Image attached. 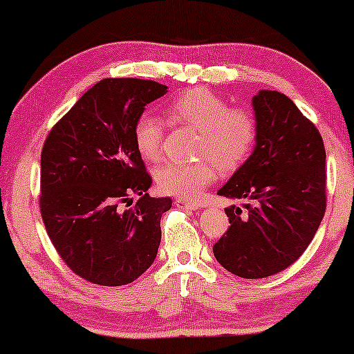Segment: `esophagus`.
I'll return each instance as SVG.
<instances>
[{"instance_id":"esophagus-1","label":"esophagus","mask_w":354,"mask_h":354,"mask_svg":"<svg viewBox=\"0 0 354 354\" xmlns=\"http://www.w3.org/2000/svg\"><path fill=\"white\" fill-rule=\"evenodd\" d=\"M176 206L180 207V209H198V207H201V205H198V203H192L188 200H176Z\"/></svg>"}]
</instances>
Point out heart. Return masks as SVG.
I'll list each match as a JSON object with an SVG mask.
<instances>
[{"label": "heart", "mask_w": 354, "mask_h": 354, "mask_svg": "<svg viewBox=\"0 0 354 354\" xmlns=\"http://www.w3.org/2000/svg\"><path fill=\"white\" fill-rule=\"evenodd\" d=\"M176 124L200 130L196 154L209 156L221 171H235L253 151L258 135L254 114L246 108H227L221 96L206 88H192L172 101L166 109ZM133 140L140 156L156 161L161 154L162 122L153 114L138 118ZM156 183L162 193L180 200H196L216 178L209 159L196 162H164L156 169Z\"/></svg>", "instance_id": "b5f03b06"}]
</instances>
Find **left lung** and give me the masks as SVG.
Listing matches in <instances>:
<instances>
[{"label": "left lung", "instance_id": "8db88e82", "mask_svg": "<svg viewBox=\"0 0 354 354\" xmlns=\"http://www.w3.org/2000/svg\"><path fill=\"white\" fill-rule=\"evenodd\" d=\"M253 153L217 195L254 203L225 207L230 227L214 245L222 268L243 279L269 277L304 253L326 212V148L288 96L259 90Z\"/></svg>", "mask_w": 354, "mask_h": 354}]
</instances>
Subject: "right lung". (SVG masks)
<instances>
[{"mask_svg":"<svg viewBox=\"0 0 354 354\" xmlns=\"http://www.w3.org/2000/svg\"><path fill=\"white\" fill-rule=\"evenodd\" d=\"M166 93L153 80L103 79L43 145V222L62 261L88 282L130 283L156 259L161 216L172 200L148 195L153 180L133 129L145 106ZM133 194L139 201L130 207Z\"/></svg>","mask_w":354,"mask_h":354,"instance_id":"add662e5","label":"right lung"}]
</instances>
